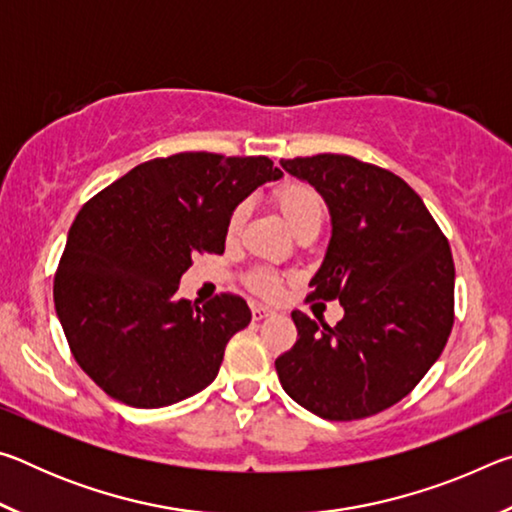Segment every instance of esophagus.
<instances>
[{"instance_id": "esophagus-1", "label": "esophagus", "mask_w": 512, "mask_h": 512, "mask_svg": "<svg viewBox=\"0 0 512 512\" xmlns=\"http://www.w3.org/2000/svg\"><path fill=\"white\" fill-rule=\"evenodd\" d=\"M250 311H253V320H266V318H271V316H275V309H271V307H264V305H253L250 307Z\"/></svg>"}]
</instances>
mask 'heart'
Listing matches in <instances>:
<instances>
[{"instance_id": "1", "label": "heart", "mask_w": 512, "mask_h": 512, "mask_svg": "<svg viewBox=\"0 0 512 512\" xmlns=\"http://www.w3.org/2000/svg\"><path fill=\"white\" fill-rule=\"evenodd\" d=\"M271 201L277 207V212L282 214L284 223H287L289 228L296 232V235H300V232H305L309 228L320 230V223H323V219H325V201H323V196H320L311 185L284 183V185L273 189ZM246 214H248L246 203H241L235 207V210H232L230 219H228V237L230 239L237 237V232L241 230V225H244V221H246ZM248 284L255 293H259V296H266V298H273V296H277V291H280V277L271 271L250 273Z\"/></svg>"}]
</instances>
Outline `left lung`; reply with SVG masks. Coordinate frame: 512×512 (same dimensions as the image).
I'll list each match as a JSON object with an SVG mask.
<instances>
[{
	"label": "left lung",
	"instance_id": "obj_1",
	"mask_svg": "<svg viewBox=\"0 0 512 512\" xmlns=\"http://www.w3.org/2000/svg\"><path fill=\"white\" fill-rule=\"evenodd\" d=\"M323 196L332 239L309 300H339L336 327L302 311L298 341L275 359L293 402L359 420L409 395L454 325V259L422 198L395 173L350 155L280 160Z\"/></svg>",
	"mask_w": 512,
	"mask_h": 512
}]
</instances>
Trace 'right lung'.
Segmentation results:
<instances>
[{"mask_svg":"<svg viewBox=\"0 0 512 512\" xmlns=\"http://www.w3.org/2000/svg\"><path fill=\"white\" fill-rule=\"evenodd\" d=\"M280 178L264 155L176 153L137 164L81 207L54 302L94 384L135 409L176 404L212 384L225 345L253 314L230 293L205 305L173 293L196 253H223L232 210Z\"/></svg>","mask_w":512,"mask_h":512,"instance_id":"1","label":"right lung"}]
</instances>
